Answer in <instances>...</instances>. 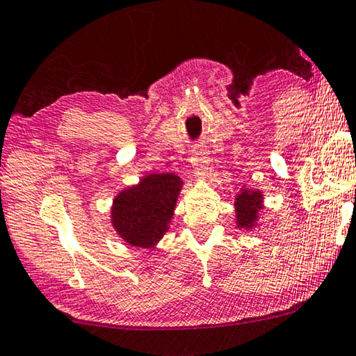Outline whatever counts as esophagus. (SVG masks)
Listing matches in <instances>:
<instances>
[{
	"label": "esophagus",
	"instance_id": "1",
	"mask_svg": "<svg viewBox=\"0 0 356 356\" xmlns=\"http://www.w3.org/2000/svg\"><path fill=\"white\" fill-rule=\"evenodd\" d=\"M193 156H194V157H199V159H205V156H207V149H205L204 146L194 147ZM199 172H204V170H197V173H199Z\"/></svg>",
	"mask_w": 356,
	"mask_h": 356
}]
</instances>
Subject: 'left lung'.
I'll return each mask as SVG.
<instances>
[{
    "label": "left lung",
    "instance_id": "8db88e82",
    "mask_svg": "<svg viewBox=\"0 0 356 356\" xmlns=\"http://www.w3.org/2000/svg\"><path fill=\"white\" fill-rule=\"evenodd\" d=\"M261 209V194L259 191L250 193V191H244V193L238 195L236 199V212H238V223L244 228H250L254 226L257 220V213Z\"/></svg>",
    "mask_w": 356,
    "mask_h": 356
}]
</instances>
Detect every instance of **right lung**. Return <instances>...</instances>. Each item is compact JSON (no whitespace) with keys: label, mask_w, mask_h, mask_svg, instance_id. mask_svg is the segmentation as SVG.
<instances>
[{"label":"right lung","mask_w":356,"mask_h":356,"mask_svg":"<svg viewBox=\"0 0 356 356\" xmlns=\"http://www.w3.org/2000/svg\"><path fill=\"white\" fill-rule=\"evenodd\" d=\"M181 179L173 173L149 175L114 200L112 221L128 244L151 247L167 233Z\"/></svg>","instance_id":"obj_1"}]
</instances>
